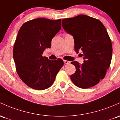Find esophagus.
Instances as JSON below:
<instances>
[{
    "label": "esophagus",
    "instance_id": "34e87169",
    "mask_svg": "<svg viewBox=\"0 0 120 120\" xmlns=\"http://www.w3.org/2000/svg\"><path fill=\"white\" fill-rule=\"evenodd\" d=\"M64 64H69L71 62L69 61H67V60H64Z\"/></svg>",
    "mask_w": 120,
    "mask_h": 120
}]
</instances>
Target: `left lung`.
<instances>
[{
	"mask_svg": "<svg viewBox=\"0 0 120 120\" xmlns=\"http://www.w3.org/2000/svg\"><path fill=\"white\" fill-rule=\"evenodd\" d=\"M63 29L74 38L75 50H81L84 63L71 64L76 71L71 79L78 87L86 89L94 86L104 78L112 56L111 40L100 20L85 15L62 20Z\"/></svg>",
	"mask_w": 120,
	"mask_h": 120,
	"instance_id": "obj_1",
	"label": "left lung"
}]
</instances>
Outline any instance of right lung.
I'll use <instances>...</instances> for the list:
<instances>
[{"instance_id":"right-lung-1","label":"right lung","mask_w":120,"mask_h":120,"mask_svg":"<svg viewBox=\"0 0 120 120\" xmlns=\"http://www.w3.org/2000/svg\"><path fill=\"white\" fill-rule=\"evenodd\" d=\"M61 19L38 18L28 21L18 32L13 50L17 73L29 87L44 90L53 84L64 65L62 59L49 60L43 56L45 48L61 29Z\"/></svg>"}]
</instances>
